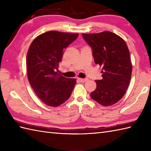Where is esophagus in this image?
I'll list each match as a JSON object with an SVG mask.
<instances>
[{
    "label": "esophagus",
    "instance_id": "1",
    "mask_svg": "<svg viewBox=\"0 0 151 151\" xmlns=\"http://www.w3.org/2000/svg\"><path fill=\"white\" fill-rule=\"evenodd\" d=\"M78 81H79V82H82V83L86 82V81H88V79H87V78H78Z\"/></svg>",
    "mask_w": 151,
    "mask_h": 151
}]
</instances>
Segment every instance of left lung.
I'll return each instance as SVG.
<instances>
[{"mask_svg": "<svg viewBox=\"0 0 151 151\" xmlns=\"http://www.w3.org/2000/svg\"><path fill=\"white\" fill-rule=\"evenodd\" d=\"M82 35L92 49L95 63L102 69V79L95 81L97 88L91 97L104 106L113 105L124 95L130 84L132 66L129 48L111 32Z\"/></svg>", "mask_w": 151, "mask_h": 151, "instance_id": "left-lung-1", "label": "left lung"}]
</instances>
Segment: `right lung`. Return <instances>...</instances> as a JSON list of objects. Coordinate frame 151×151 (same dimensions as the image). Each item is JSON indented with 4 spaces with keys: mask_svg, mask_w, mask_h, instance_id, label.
Listing matches in <instances>:
<instances>
[{
    "mask_svg": "<svg viewBox=\"0 0 151 151\" xmlns=\"http://www.w3.org/2000/svg\"><path fill=\"white\" fill-rule=\"evenodd\" d=\"M78 36V34L47 32L35 38L28 49V81L41 101L50 106L65 102L76 84L75 78H67L58 73V66L64 50Z\"/></svg>",
    "mask_w": 151,
    "mask_h": 151,
    "instance_id": "add662e5",
    "label": "right lung"
}]
</instances>
